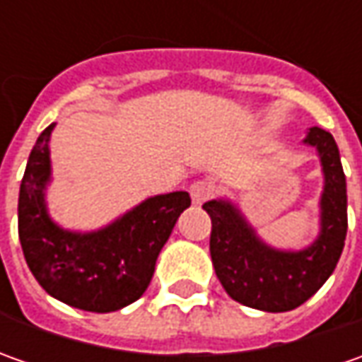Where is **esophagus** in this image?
<instances>
[{
	"label": "esophagus",
	"mask_w": 362,
	"mask_h": 362,
	"mask_svg": "<svg viewBox=\"0 0 362 362\" xmlns=\"http://www.w3.org/2000/svg\"><path fill=\"white\" fill-rule=\"evenodd\" d=\"M189 193H191V199L195 205H202V203L209 202L214 195H216V187L214 183L209 181H195L191 187H189Z\"/></svg>",
	"instance_id": "obj_1"
}]
</instances>
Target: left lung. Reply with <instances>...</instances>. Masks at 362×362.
Instances as JSON below:
<instances>
[{
  "instance_id": "1",
  "label": "left lung",
  "mask_w": 362,
  "mask_h": 362,
  "mask_svg": "<svg viewBox=\"0 0 362 362\" xmlns=\"http://www.w3.org/2000/svg\"><path fill=\"white\" fill-rule=\"evenodd\" d=\"M306 145L316 146L325 189L320 195V231L304 250H278L259 240L242 211L228 199H211L209 252L226 292L243 306L264 313H288L318 292L337 268L346 238V177L332 134L313 127Z\"/></svg>"
}]
</instances>
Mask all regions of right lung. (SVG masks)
<instances>
[{"instance_id":"obj_1","label":"right lung","mask_w":362,"mask_h":362,"mask_svg":"<svg viewBox=\"0 0 362 362\" xmlns=\"http://www.w3.org/2000/svg\"><path fill=\"white\" fill-rule=\"evenodd\" d=\"M54 127L37 136L21 179L18 233L23 257L49 296L80 310L115 313L145 294L159 252L191 197L187 191L155 195L103 230H64L46 207Z\"/></svg>"}]
</instances>
